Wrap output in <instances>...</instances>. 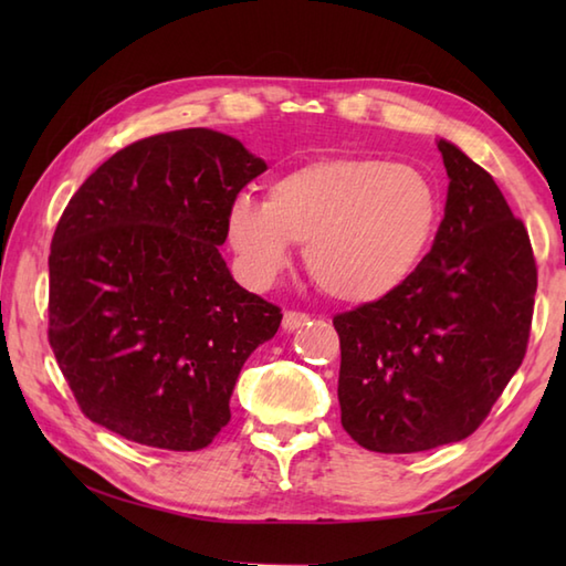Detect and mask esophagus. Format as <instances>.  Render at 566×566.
I'll return each mask as SVG.
<instances>
[{
  "instance_id": "obj_1",
  "label": "esophagus",
  "mask_w": 566,
  "mask_h": 566,
  "mask_svg": "<svg viewBox=\"0 0 566 566\" xmlns=\"http://www.w3.org/2000/svg\"><path fill=\"white\" fill-rule=\"evenodd\" d=\"M306 321H308L306 314H298V311H286L284 318H282V328L284 331H296V328H302Z\"/></svg>"
}]
</instances>
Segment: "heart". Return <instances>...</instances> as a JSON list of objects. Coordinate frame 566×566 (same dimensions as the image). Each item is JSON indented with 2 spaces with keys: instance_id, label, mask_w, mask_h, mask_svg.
Masks as SVG:
<instances>
[{
  "instance_id": "b5f03b06",
  "label": "heart",
  "mask_w": 566,
  "mask_h": 566,
  "mask_svg": "<svg viewBox=\"0 0 566 566\" xmlns=\"http://www.w3.org/2000/svg\"><path fill=\"white\" fill-rule=\"evenodd\" d=\"M438 216V191L418 167L326 158L276 177L264 201L238 197L226 231L252 282H272L292 243H306L308 274L323 292L369 304L416 270Z\"/></svg>"
}]
</instances>
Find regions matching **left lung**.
Returning <instances> with one entry per match:
<instances>
[{"label":"left lung","mask_w":566,"mask_h":566,"mask_svg":"<svg viewBox=\"0 0 566 566\" xmlns=\"http://www.w3.org/2000/svg\"><path fill=\"white\" fill-rule=\"evenodd\" d=\"M448 201L436 243L379 302L333 318L340 423L371 452L460 442L482 426L531 338V238L484 167L440 138Z\"/></svg>","instance_id":"1"}]
</instances>
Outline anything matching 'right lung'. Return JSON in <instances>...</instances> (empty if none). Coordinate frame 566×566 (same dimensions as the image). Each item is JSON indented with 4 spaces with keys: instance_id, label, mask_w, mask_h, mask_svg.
I'll return each instance as SVG.
<instances>
[{
    "instance_id": "obj_1",
    "label": "right lung",
    "mask_w": 566,
    "mask_h": 566,
    "mask_svg": "<svg viewBox=\"0 0 566 566\" xmlns=\"http://www.w3.org/2000/svg\"><path fill=\"white\" fill-rule=\"evenodd\" d=\"M268 170L233 136L182 128L99 165L55 228L48 340L92 423L195 452L231 420V394L280 308L226 268L228 209Z\"/></svg>"
}]
</instances>
